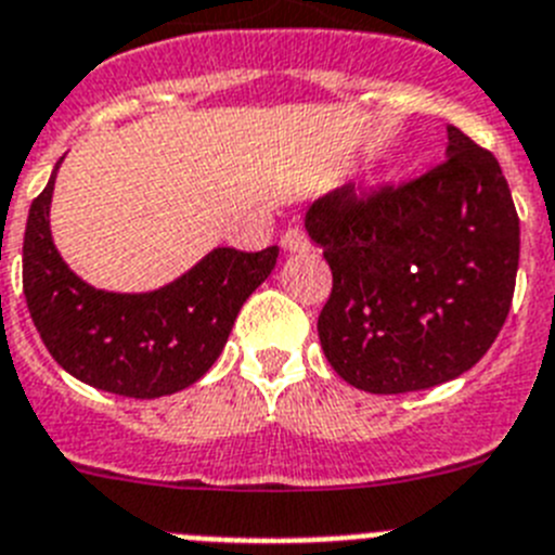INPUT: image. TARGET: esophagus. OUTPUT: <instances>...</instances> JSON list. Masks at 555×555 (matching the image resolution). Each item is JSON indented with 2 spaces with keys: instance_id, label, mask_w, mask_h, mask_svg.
I'll return each mask as SVG.
<instances>
[{
  "instance_id": "34e87169",
  "label": "esophagus",
  "mask_w": 555,
  "mask_h": 555,
  "mask_svg": "<svg viewBox=\"0 0 555 555\" xmlns=\"http://www.w3.org/2000/svg\"><path fill=\"white\" fill-rule=\"evenodd\" d=\"M281 244L286 253H308V249H311V238H308L306 230L300 228H288L286 233H283Z\"/></svg>"
}]
</instances>
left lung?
<instances>
[{
	"label": "left lung",
	"instance_id": "1",
	"mask_svg": "<svg viewBox=\"0 0 555 555\" xmlns=\"http://www.w3.org/2000/svg\"><path fill=\"white\" fill-rule=\"evenodd\" d=\"M311 242L333 272L317 322L333 370L356 389L403 395L473 370L506 322L519 219L498 158L448 127L444 160L423 178L358 197L313 199Z\"/></svg>",
	"mask_w": 555,
	"mask_h": 555
}]
</instances>
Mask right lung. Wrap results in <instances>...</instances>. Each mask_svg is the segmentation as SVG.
<instances>
[{"mask_svg": "<svg viewBox=\"0 0 555 555\" xmlns=\"http://www.w3.org/2000/svg\"><path fill=\"white\" fill-rule=\"evenodd\" d=\"M61 160L29 205L24 230V297L41 341L68 375L111 395L152 400L197 384L228 345L244 300L272 274L281 249H210L155 292L91 286L52 242L49 205Z\"/></svg>", "mask_w": 555, "mask_h": 555, "instance_id": "1", "label": "right lung"}]
</instances>
